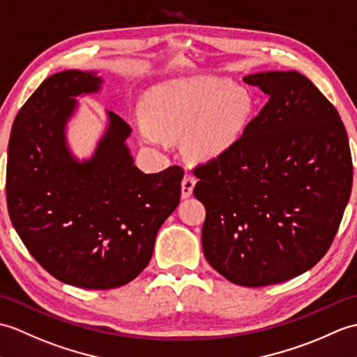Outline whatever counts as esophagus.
Here are the masks:
<instances>
[{"label": "esophagus", "instance_id": "1", "mask_svg": "<svg viewBox=\"0 0 357 357\" xmlns=\"http://www.w3.org/2000/svg\"><path fill=\"white\" fill-rule=\"evenodd\" d=\"M195 183H197L195 177L191 176V174H186L183 180H181V199H189V197L192 195Z\"/></svg>", "mask_w": 357, "mask_h": 357}]
</instances>
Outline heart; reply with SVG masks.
Instances as JSON below:
<instances>
[{
	"label": "heart",
	"instance_id": "heart-1",
	"mask_svg": "<svg viewBox=\"0 0 357 357\" xmlns=\"http://www.w3.org/2000/svg\"><path fill=\"white\" fill-rule=\"evenodd\" d=\"M250 90L221 77L181 79L158 85L142 104L139 137L149 148L185 132V149L206 162L227 154L255 116Z\"/></svg>",
	"mask_w": 357,
	"mask_h": 357
}]
</instances>
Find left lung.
<instances>
[{"instance_id":"8db88e82","label":"left lung","mask_w":357,"mask_h":357,"mask_svg":"<svg viewBox=\"0 0 357 357\" xmlns=\"http://www.w3.org/2000/svg\"><path fill=\"white\" fill-rule=\"evenodd\" d=\"M268 96L227 154L197 166L208 263L234 284L295 278L326 255L353 185L345 126L298 71L244 76Z\"/></svg>"}]
</instances>
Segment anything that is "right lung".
Listing matches in <instances>:
<instances>
[{"label": "right lung", "instance_id": "1", "mask_svg": "<svg viewBox=\"0 0 357 357\" xmlns=\"http://www.w3.org/2000/svg\"><path fill=\"white\" fill-rule=\"evenodd\" d=\"M102 84L96 71L47 77L15 117L6 178L12 225L31 257L56 280L93 290L125 286L148 266L183 178L180 166L142 172L126 146L131 126L113 112L93 155H73L76 98Z\"/></svg>", "mask_w": 357, "mask_h": 357}]
</instances>
